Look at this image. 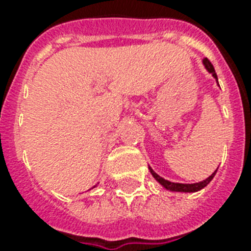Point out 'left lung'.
Returning <instances> with one entry per match:
<instances>
[{
    "instance_id": "1",
    "label": "left lung",
    "mask_w": 251,
    "mask_h": 251,
    "mask_svg": "<svg viewBox=\"0 0 251 251\" xmlns=\"http://www.w3.org/2000/svg\"><path fill=\"white\" fill-rule=\"evenodd\" d=\"M203 64H204V66H206V69L208 70V72L212 74V75L218 79V75H216V72H215L214 69V65L211 64V61L208 60V58H203ZM218 171V169H216ZM216 171L212 173V175L208 177V178L203 179V181H201V182H197V183H177V182H171V181H168V179L163 178V177H160V176L157 175V173H155L153 172L152 168H150V172H151V175L155 177V178L159 181V182L163 185V186L165 187V189H168V190H173V191H185V193H193V191H198L201 190V189H203L204 186H207L208 183H210V181L212 178H214L215 173H216Z\"/></svg>"
}]
</instances>
